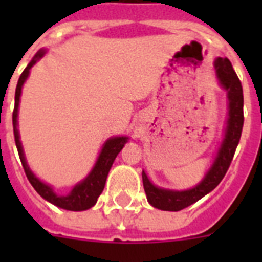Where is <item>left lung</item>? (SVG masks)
Returning a JSON list of instances; mask_svg holds the SVG:
<instances>
[{
	"label": "left lung",
	"mask_w": 262,
	"mask_h": 262,
	"mask_svg": "<svg viewBox=\"0 0 262 262\" xmlns=\"http://www.w3.org/2000/svg\"><path fill=\"white\" fill-rule=\"evenodd\" d=\"M213 67H215L216 77L219 80L220 85L227 92L228 114L223 141L217 149L211 168L204 175V178L191 189L171 190V189L158 187L149 181L145 171H143V185L148 203L151 204L152 207L162 209V211H181L213 190L227 172L238 143H239L242 126H244L242 85L228 58H222V57L216 58Z\"/></svg>",
	"instance_id": "8db88e82"
}]
</instances>
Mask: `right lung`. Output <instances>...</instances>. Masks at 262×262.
Masks as SVG:
<instances>
[{
    "instance_id": "obj_1",
    "label": "right lung",
    "mask_w": 262,
    "mask_h": 262,
    "mask_svg": "<svg viewBox=\"0 0 262 262\" xmlns=\"http://www.w3.org/2000/svg\"><path fill=\"white\" fill-rule=\"evenodd\" d=\"M45 54H46V50L40 49L35 54L34 58L31 59V62L27 65V68L24 69L21 76H20V79H18L17 87H16V94H14V110L13 115H12L14 141H16L18 156H20V160H21V164L23 167H24V171H26L27 178L31 182V185L34 186L35 190L38 191L43 199L53 204V205H55V207L62 208V209H67V211H85V209H90V208L94 207L96 201H98V197L100 195L103 189H104L107 175H108L111 166L114 163L115 158L121 152V149L125 147V144L127 143L129 137H126V136H118V137H111V139L107 140L106 143L103 144L100 154L98 156V160H96V163L92 167L90 174L81 182L75 185L73 189L67 195L57 194L51 185H47L43 181H40L34 172L31 171L30 166L27 164L26 155H24V151H23V145L21 141H20V135H18L17 129L18 103H20L23 85H24L26 80L30 76L31 68L34 67L35 63L38 62L39 59L42 58Z\"/></svg>"
}]
</instances>
